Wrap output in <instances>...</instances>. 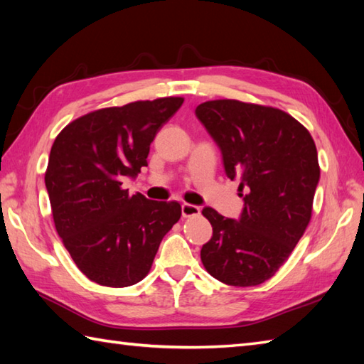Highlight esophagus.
I'll use <instances>...</instances> for the list:
<instances>
[{"instance_id":"1","label":"esophagus","mask_w":364,"mask_h":364,"mask_svg":"<svg viewBox=\"0 0 364 364\" xmlns=\"http://www.w3.org/2000/svg\"><path fill=\"white\" fill-rule=\"evenodd\" d=\"M200 206L197 205H191V203H183L181 205V214L183 218H194V215L200 214Z\"/></svg>"}]
</instances>
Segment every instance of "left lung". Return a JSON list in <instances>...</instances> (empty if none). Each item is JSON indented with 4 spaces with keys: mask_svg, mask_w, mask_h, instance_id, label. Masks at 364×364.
<instances>
[{
    "mask_svg": "<svg viewBox=\"0 0 364 364\" xmlns=\"http://www.w3.org/2000/svg\"><path fill=\"white\" fill-rule=\"evenodd\" d=\"M196 115L219 145L227 176L247 189L239 220L203 208L213 237L202 247V262L225 284H261L284 264L311 220L321 176L314 141L272 106L213 100Z\"/></svg>",
    "mask_w": 364,
    "mask_h": 364,
    "instance_id": "1",
    "label": "left lung"
}]
</instances>
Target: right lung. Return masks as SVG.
Masks as SVG:
<instances>
[{
	"instance_id": "add662e5",
	"label": "right lung",
	"mask_w": 364,
	"mask_h": 364,
	"mask_svg": "<svg viewBox=\"0 0 364 364\" xmlns=\"http://www.w3.org/2000/svg\"><path fill=\"white\" fill-rule=\"evenodd\" d=\"M183 102L166 97L97 109L54 139L45 172L54 227L90 282L109 288L141 282L180 220L178 202L129 196L122 184L146 167L154 136Z\"/></svg>"
}]
</instances>
